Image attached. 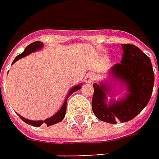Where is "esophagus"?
Listing matches in <instances>:
<instances>
[{"instance_id": "1", "label": "esophagus", "mask_w": 159, "mask_h": 159, "mask_svg": "<svg viewBox=\"0 0 159 159\" xmlns=\"http://www.w3.org/2000/svg\"><path fill=\"white\" fill-rule=\"evenodd\" d=\"M94 80H95V76L93 73H88L85 76V79H84V80H85L86 83H92V82L94 81Z\"/></svg>"}]
</instances>
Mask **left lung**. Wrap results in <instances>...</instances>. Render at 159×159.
Masks as SVG:
<instances>
[{
    "instance_id": "left-lung-1",
    "label": "left lung",
    "mask_w": 159,
    "mask_h": 159,
    "mask_svg": "<svg viewBox=\"0 0 159 159\" xmlns=\"http://www.w3.org/2000/svg\"><path fill=\"white\" fill-rule=\"evenodd\" d=\"M122 47L121 64L108 71V80L93 84V111L99 120L109 124L125 123L135 118L147 106L154 88L155 76L149 57L134 45L122 44ZM117 85L125 88L126 92L117 101H108V97L120 93Z\"/></svg>"
}]
</instances>
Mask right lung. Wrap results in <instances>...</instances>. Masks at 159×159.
Segmentation results:
<instances>
[{"mask_svg": "<svg viewBox=\"0 0 159 159\" xmlns=\"http://www.w3.org/2000/svg\"><path fill=\"white\" fill-rule=\"evenodd\" d=\"M43 46H44V45H43V42H40V41H36V42H34V43L30 44L29 46L26 47V48L24 49V51H23L21 54L17 55V56L15 58V60H14V62L12 63V65H13L14 63H16V61H18L19 59L24 58V57H26L27 55H29V54H31V53H33V52H35V51L41 49V48H43ZM81 85H82V84L80 83V84H79V85H76V86L72 87V88L69 90V92H68V93H67V95H66V100H65L63 106L61 107V109L59 110L54 115H52L51 117H49V118H48V119H46V120H44V121H33V120H28V119H26V118L20 116L19 114H18V116L20 117V119H21L23 122H25L26 124L31 125H34V126H37V127H38V126H41V125H43V124H46L47 126H50V125H55V124H57V123H60L61 121L64 120V118H65V116H66V101H67L68 97H69L73 93L79 91V90L81 88Z\"/></svg>", "mask_w": 159, "mask_h": 159, "instance_id": "add662e5", "label": "right lung"}]
</instances>
